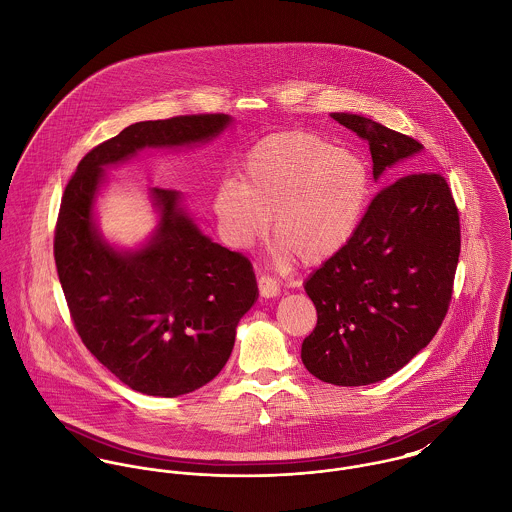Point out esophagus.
I'll use <instances>...</instances> for the list:
<instances>
[{
	"instance_id": "34e87169",
	"label": "esophagus",
	"mask_w": 512,
	"mask_h": 512,
	"mask_svg": "<svg viewBox=\"0 0 512 512\" xmlns=\"http://www.w3.org/2000/svg\"><path fill=\"white\" fill-rule=\"evenodd\" d=\"M258 290H260L262 297H276L280 293V284L270 276H260L258 278Z\"/></svg>"
}]
</instances>
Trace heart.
I'll use <instances>...</instances> for the list:
<instances>
[{"instance_id":"b5f03b06","label":"heart","mask_w":512,"mask_h":512,"mask_svg":"<svg viewBox=\"0 0 512 512\" xmlns=\"http://www.w3.org/2000/svg\"><path fill=\"white\" fill-rule=\"evenodd\" d=\"M368 189L361 155L317 134L292 132L254 147L240 185L222 183L213 209L228 244H252L272 219L276 242L303 266H315L349 244Z\"/></svg>"}]
</instances>
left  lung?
<instances>
[{"label":"left lung","mask_w":512,"mask_h":512,"mask_svg":"<svg viewBox=\"0 0 512 512\" xmlns=\"http://www.w3.org/2000/svg\"><path fill=\"white\" fill-rule=\"evenodd\" d=\"M368 142L372 175L414 169L422 144L359 114H331ZM461 250L459 211L447 181L406 173L370 201L349 244L307 282L317 325L301 345L305 368L323 382L365 386L408 365L438 333Z\"/></svg>","instance_id":"left-lung-1"}]
</instances>
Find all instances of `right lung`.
<instances>
[{
  "label": "right lung",
  "mask_w": 512,
  "mask_h": 512,
  "mask_svg": "<svg viewBox=\"0 0 512 512\" xmlns=\"http://www.w3.org/2000/svg\"><path fill=\"white\" fill-rule=\"evenodd\" d=\"M228 124L226 114L132 124L80 159L61 201L55 264L74 329L102 365L142 394L173 398L211 382L258 286L248 258L205 236L173 189H151L161 220L149 244L114 250L92 219L102 167L144 147L209 142Z\"/></svg>",
  "instance_id": "right-lung-1"
}]
</instances>
